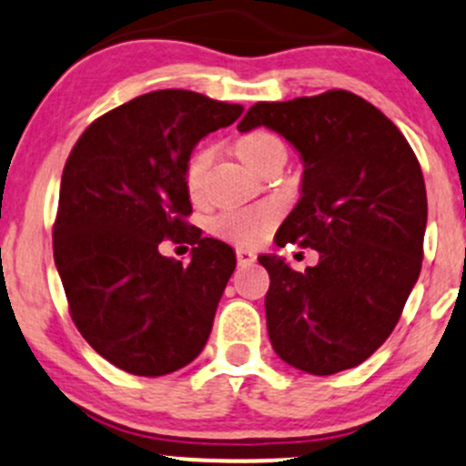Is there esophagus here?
Here are the masks:
<instances>
[{
    "label": "esophagus",
    "mask_w": 466,
    "mask_h": 466,
    "mask_svg": "<svg viewBox=\"0 0 466 466\" xmlns=\"http://www.w3.org/2000/svg\"><path fill=\"white\" fill-rule=\"evenodd\" d=\"M237 260H238V265H252L254 260H257V254L249 252V249L238 248L237 249Z\"/></svg>",
    "instance_id": "34e87169"
}]
</instances>
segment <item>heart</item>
<instances>
[{"label": "heart", "instance_id": "b5f03b06", "mask_svg": "<svg viewBox=\"0 0 466 466\" xmlns=\"http://www.w3.org/2000/svg\"><path fill=\"white\" fill-rule=\"evenodd\" d=\"M276 147H283L279 137H274L268 130H252L243 135L237 141V152L248 166L257 167L269 152ZM214 158L212 146H201L194 150L186 163V187L192 197H198L203 190V181H206V172ZM276 208L274 206H258V208H237V209H225V212L217 214L209 223V229L218 237L228 238L238 245H254L263 238V234L272 228L276 221Z\"/></svg>", "mask_w": 466, "mask_h": 466}]
</instances>
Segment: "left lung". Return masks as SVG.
<instances>
[{
  "label": "left lung",
  "instance_id": "1",
  "mask_svg": "<svg viewBox=\"0 0 466 466\" xmlns=\"http://www.w3.org/2000/svg\"><path fill=\"white\" fill-rule=\"evenodd\" d=\"M285 137L303 161L300 198L276 245L319 252L305 272L276 254L269 274L268 334L279 358L331 376L360 365L400 319L422 268L427 190L402 132L370 101L347 90L254 104L238 124Z\"/></svg>",
  "mask_w": 466,
  "mask_h": 466
}]
</instances>
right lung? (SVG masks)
<instances>
[{
	"instance_id": "right-lung-1",
	"label": "right lung",
	"mask_w": 466,
	"mask_h": 466,
	"mask_svg": "<svg viewBox=\"0 0 466 466\" xmlns=\"http://www.w3.org/2000/svg\"><path fill=\"white\" fill-rule=\"evenodd\" d=\"M243 106L192 90H155L86 127L64 166L55 265L76 329L135 376H166L203 351L237 268L228 243L201 237L186 163ZM163 238L195 245L191 263L163 258Z\"/></svg>"
}]
</instances>
